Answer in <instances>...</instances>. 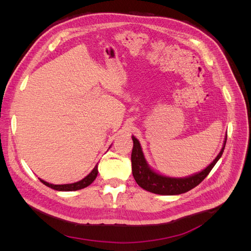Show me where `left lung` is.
<instances>
[{
  "instance_id": "obj_1",
  "label": "left lung",
  "mask_w": 251,
  "mask_h": 251,
  "mask_svg": "<svg viewBox=\"0 0 251 251\" xmlns=\"http://www.w3.org/2000/svg\"><path fill=\"white\" fill-rule=\"evenodd\" d=\"M133 139V151H132V173L134 179L137 182V184L146 189L148 192L158 194V195H180L191 191L197 185H199L201 182L206 178L209 172L214 168L215 164L218 162V160L221 158L225 144L227 135L225 137V141L223 144V148L220 151L219 155L216 157V159L212 161L206 169L203 170L202 172L193 175L186 178H171L165 177L162 175H159L156 172L151 170L148 165L146 158L142 153V150L140 147L139 141L136 139L134 136H132Z\"/></svg>"
}]
</instances>
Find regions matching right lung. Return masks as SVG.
Wrapping results in <instances>:
<instances>
[{
  "label": "right lung",
  "mask_w": 251,
  "mask_h": 251,
  "mask_svg": "<svg viewBox=\"0 0 251 251\" xmlns=\"http://www.w3.org/2000/svg\"><path fill=\"white\" fill-rule=\"evenodd\" d=\"M97 174H98V170H97V165H95V168L93 169V171L91 172L87 177L83 178L82 180L78 181V182H75V183H71V184H51L48 183V182L44 181L42 179H40V181L42 183H44L46 186L51 187L53 189H55V191H62V192H72V191H78V189L81 188H85L87 186H89L92 182L95 180V178L97 177Z\"/></svg>",
  "instance_id": "right-lung-1"
}]
</instances>
